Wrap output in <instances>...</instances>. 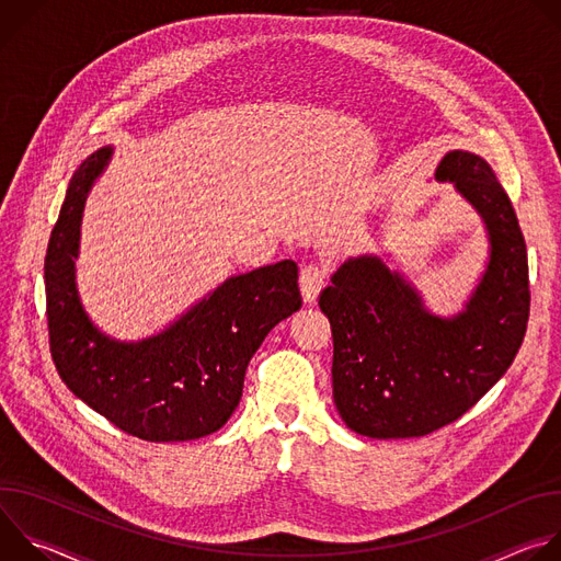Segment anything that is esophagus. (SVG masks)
<instances>
[{"label": "esophagus", "mask_w": 561, "mask_h": 561, "mask_svg": "<svg viewBox=\"0 0 561 561\" xmlns=\"http://www.w3.org/2000/svg\"><path fill=\"white\" fill-rule=\"evenodd\" d=\"M327 284V271L319 264H306L299 273V288L306 304H312L319 295V290Z\"/></svg>", "instance_id": "34e87169"}]
</instances>
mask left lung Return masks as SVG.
Returning <instances> with one entry per match:
<instances>
[{
	"label": "left lung",
	"instance_id": "obj_1",
	"mask_svg": "<svg viewBox=\"0 0 561 561\" xmlns=\"http://www.w3.org/2000/svg\"><path fill=\"white\" fill-rule=\"evenodd\" d=\"M479 213L491 255L453 317L379 257L344 262L319 295L333 331V399L346 426L373 439L428 435L472 409L513 364L528 324L526 242L486 159L450 150L435 171Z\"/></svg>",
	"mask_w": 561,
	"mask_h": 561
}]
</instances>
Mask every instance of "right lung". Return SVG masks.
I'll return each instance as SVG.
<instances>
[{
  "instance_id": "right-lung-1",
  "label": "right lung",
  "mask_w": 561,
  "mask_h": 561,
  "mask_svg": "<svg viewBox=\"0 0 561 561\" xmlns=\"http://www.w3.org/2000/svg\"><path fill=\"white\" fill-rule=\"evenodd\" d=\"M104 146L68 184L44 262L50 355L64 383L124 433L146 442H188L219 431L234 413L251 357L301 308L297 264L284 260L228 277L152 337L104 335L77 295L79 226L95 180L111 162Z\"/></svg>"
}]
</instances>
